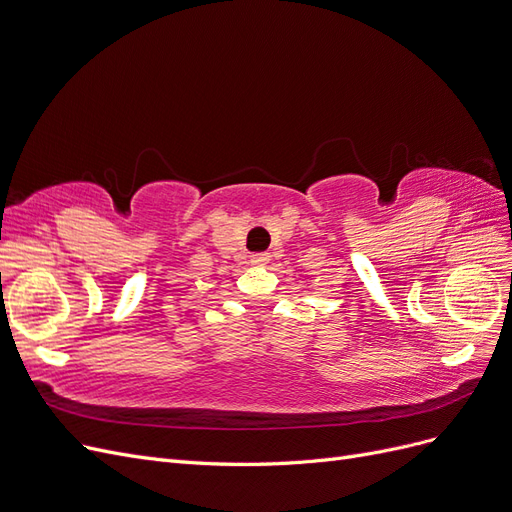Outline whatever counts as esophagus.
Wrapping results in <instances>:
<instances>
[{
    "label": "esophagus",
    "instance_id": "esophagus-1",
    "mask_svg": "<svg viewBox=\"0 0 512 512\" xmlns=\"http://www.w3.org/2000/svg\"><path fill=\"white\" fill-rule=\"evenodd\" d=\"M251 261L255 263V266H263V263L270 261V253H255V255H251Z\"/></svg>",
    "mask_w": 512,
    "mask_h": 512
}]
</instances>
